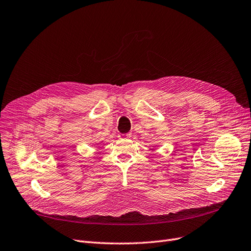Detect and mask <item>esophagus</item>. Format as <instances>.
I'll use <instances>...</instances> for the list:
<instances>
[{"label": "esophagus", "mask_w": 251, "mask_h": 251, "mask_svg": "<svg viewBox=\"0 0 251 251\" xmlns=\"http://www.w3.org/2000/svg\"><path fill=\"white\" fill-rule=\"evenodd\" d=\"M118 137L121 139H128L130 138V134H119Z\"/></svg>", "instance_id": "34e87169"}]
</instances>
